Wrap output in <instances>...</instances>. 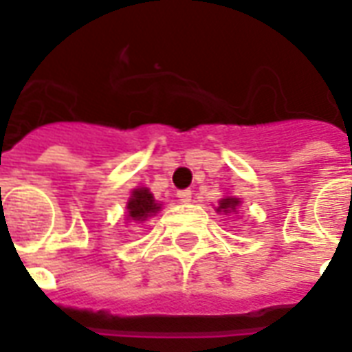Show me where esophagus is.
I'll return each mask as SVG.
<instances>
[{"label": "esophagus", "mask_w": 352, "mask_h": 352, "mask_svg": "<svg viewBox=\"0 0 352 352\" xmlns=\"http://www.w3.org/2000/svg\"><path fill=\"white\" fill-rule=\"evenodd\" d=\"M177 198L183 201V204H188L190 198H192V192H190V190H179V192H177Z\"/></svg>", "instance_id": "1"}]
</instances>
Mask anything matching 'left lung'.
<instances>
[{
    "instance_id": "left-lung-1",
    "label": "left lung",
    "mask_w": 352,
    "mask_h": 352,
    "mask_svg": "<svg viewBox=\"0 0 352 352\" xmlns=\"http://www.w3.org/2000/svg\"><path fill=\"white\" fill-rule=\"evenodd\" d=\"M240 204H242L240 198H236V196H225V198H221V200H219V206L215 208V210H217L219 213L223 211L225 215H228V213H236L238 208H240Z\"/></svg>"
}]
</instances>
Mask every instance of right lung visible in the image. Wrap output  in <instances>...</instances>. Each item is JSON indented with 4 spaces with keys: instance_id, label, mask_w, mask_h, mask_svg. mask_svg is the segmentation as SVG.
Here are the masks:
<instances>
[{
    "instance_id": "add662e5",
    "label": "right lung",
    "mask_w": 352,
    "mask_h": 352,
    "mask_svg": "<svg viewBox=\"0 0 352 352\" xmlns=\"http://www.w3.org/2000/svg\"><path fill=\"white\" fill-rule=\"evenodd\" d=\"M125 208H127V219L129 221L142 223V221L152 217L154 213H158L162 210V204L154 200V194L146 186H139V188H133Z\"/></svg>"
}]
</instances>
